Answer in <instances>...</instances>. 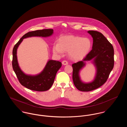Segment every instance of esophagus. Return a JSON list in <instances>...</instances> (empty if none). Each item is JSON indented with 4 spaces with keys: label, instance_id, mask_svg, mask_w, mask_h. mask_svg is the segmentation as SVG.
Segmentation results:
<instances>
[{
    "label": "esophagus",
    "instance_id": "34e87169",
    "mask_svg": "<svg viewBox=\"0 0 127 127\" xmlns=\"http://www.w3.org/2000/svg\"><path fill=\"white\" fill-rule=\"evenodd\" d=\"M62 64L63 65H67V64H68V62L66 61H63L62 62Z\"/></svg>",
    "mask_w": 127,
    "mask_h": 127
}]
</instances>
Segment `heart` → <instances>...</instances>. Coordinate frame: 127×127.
<instances>
[{
    "mask_svg": "<svg viewBox=\"0 0 127 127\" xmlns=\"http://www.w3.org/2000/svg\"><path fill=\"white\" fill-rule=\"evenodd\" d=\"M91 46V41L89 38L68 35L60 38L59 43L53 45V51L57 54H62L63 51L68 52L70 59L79 61L88 54Z\"/></svg>",
    "mask_w": 127,
    "mask_h": 127,
    "instance_id": "b5f03b06",
    "label": "heart"
}]
</instances>
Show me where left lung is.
<instances>
[{
    "label": "left lung",
    "mask_w": 127,
    "mask_h": 127,
    "mask_svg": "<svg viewBox=\"0 0 127 127\" xmlns=\"http://www.w3.org/2000/svg\"><path fill=\"white\" fill-rule=\"evenodd\" d=\"M88 32L93 38L92 49L82 61L73 64L72 78L76 88L82 91H90L102 86L107 81L114 66V49L112 44L101 33L96 31ZM91 60L96 72L91 82L86 83L80 80L79 73L85 65V62Z\"/></svg>",
    "instance_id": "8db88e82"
}]
</instances>
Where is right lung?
I'll return each instance as SVG.
<instances>
[{
    "label": "right lung",
    "instance_id": "1",
    "mask_svg": "<svg viewBox=\"0 0 127 127\" xmlns=\"http://www.w3.org/2000/svg\"><path fill=\"white\" fill-rule=\"evenodd\" d=\"M53 34V29H43L29 32L22 36L13 50L12 66L19 83L23 86L32 91H44L52 87L56 73L62 66V63L54 60H49L43 70L36 75L25 74L20 69L17 59V49L24 38L32 36L48 37Z\"/></svg>",
    "mask_w": 127,
    "mask_h": 127
}]
</instances>
